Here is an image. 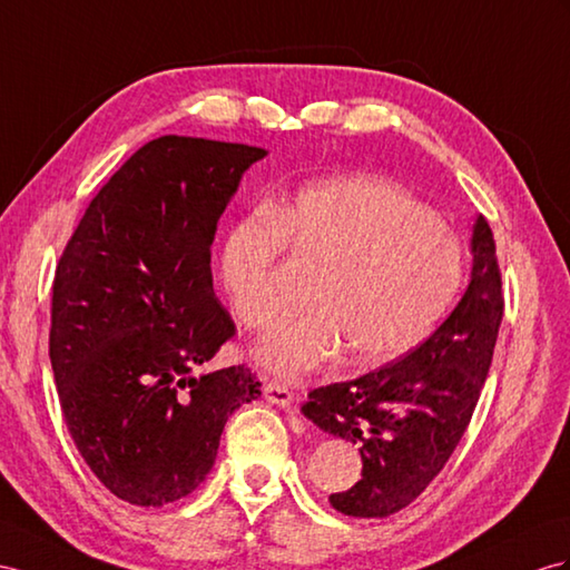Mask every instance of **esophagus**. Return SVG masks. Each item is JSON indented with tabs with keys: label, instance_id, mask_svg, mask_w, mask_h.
<instances>
[{
	"label": "esophagus",
	"instance_id": "obj_1",
	"mask_svg": "<svg viewBox=\"0 0 570 570\" xmlns=\"http://www.w3.org/2000/svg\"><path fill=\"white\" fill-rule=\"evenodd\" d=\"M262 392H265V400H269L272 404L284 406V410H291V404H294V392H291L286 385L265 383V387H262Z\"/></svg>",
	"mask_w": 570,
	"mask_h": 570
}]
</instances>
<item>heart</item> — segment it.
<instances>
[{
  "instance_id": "b5f03b06",
  "label": "heart",
  "mask_w": 570,
  "mask_h": 570,
  "mask_svg": "<svg viewBox=\"0 0 570 570\" xmlns=\"http://www.w3.org/2000/svg\"><path fill=\"white\" fill-rule=\"evenodd\" d=\"M286 250L320 274L308 291L315 308L257 348L262 366L284 377L340 352L348 366L404 356L429 337L462 276L458 238L406 189L371 175L325 180L228 230L218 276L247 330H269L288 308Z\"/></svg>"
}]
</instances>
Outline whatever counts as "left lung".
I'll list each match as a JSON object with an SVG mask.
<instances>
[{
	"mask_svg": "<svg viewBox=\"0 0 570 570\" xmlns=\"http://www.w3.org/2000/svg\"><path fill=\"white\" fill-rule=\"evenodd\" d=\"M472 279L441 327L387 366L308 392L303 414L358 445L356 484L332 493L344 515L387 518L443 470L470 426L503 317L501 267L491 226L476 218Z\"/></svg>",
	"mask_w": 570,
	"mask_h": 570,
	"instance_id": "8db88e82",
	"label": "left lung"
}]
</instances>
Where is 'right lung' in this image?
I'll list each match as a JSON object with an SVG mask.
<instances>
[{
    "mask_svg": "<svg viewBox=\"0 0 570 570\" xmlns=\"http://www.w3.org/2000/svg\"><path fill=\"white\" fill-rule=\"evenodd\" d=\"M265 149L166 135L98 189L52 282L50 363L69 435L110 493L166 505L209 474L228 416L259 397L247 366L199 368L236 337L212 243Z\"/></svg>",
    "mask_w": 570,
    "mask_h": 570,
    "instance_id": "obj_1",
    "label": "right lung"
}]
</instances>
